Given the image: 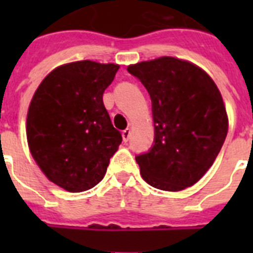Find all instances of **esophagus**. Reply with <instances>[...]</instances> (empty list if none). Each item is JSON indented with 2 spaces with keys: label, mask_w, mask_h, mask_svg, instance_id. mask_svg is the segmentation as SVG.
<instances>
[{
  "label": "esophagus",
  "mask_w": 253,
  "mask_h": 253,
  "mask_svg": "<svg viewBox=\"0 0 253 253\" xmlns=\"http://www.w3.org/2000/svg\"><path fill=\"white\" fill-rule=\"evenodd\" d=\"M122 136H123V142H128L131 136V130L130 128H126V130L122 131Z\"/></svg>",
  "instance_id": "obj_1"
}]
</instances>
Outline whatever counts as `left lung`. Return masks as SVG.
I'll use <instances>...</instances> for the list:
<instances>
[{"label":"left lung","mask_w":253,"mask_h":253,"mask_svg":"<svg viewBox=\"0 0 253 253\" xmlns=\"http://www.w3.org/2000/svg\"><path fill=\"white\" fill-rule=\"evenodd\" d=\"M127 71L152 102L154 144L135 156L143 180L167 192L192 186L212 166L227 136L226 107L215 83L192 63L169 56Z\"/></svg>","instance_id":"left-lung-1"}]
</instances>
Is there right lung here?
Returning <instances> with one entry per match:
<instances>
[{
  "mask_svg": "<svg viewBox=\"0 0 253 253\" xmlns=\"http://www.w3.org/2000/svg\"><path fill=\"white\" fill-rule=\"evenodd\" d=\"M117 64L83 60L53 69L27 113L30 152L47 178L72 193L98 184L122 135L103 105Z\"/></svg>",
  "mask_w": 253,
  "mask_h": 253,
  "instance_id": "1",
  "label": "right lung"
}]
</instances>
